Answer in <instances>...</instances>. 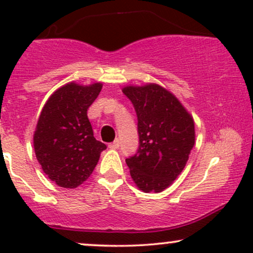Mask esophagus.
<instances>
[{
    "instance_id": "1",
    "label": "esophagus",
    "mask_w": 253,
    "mask_h": 253,
    "mask_svg": "<svg viewBox=\"0 0 253 253\" xmlns=\"http://www.w3.org/2000/svg\"><path fill=\"white\" fill-rule=\"evenodd\" d=\"M108 146H109V149L118 150L119 147H120V141H119V139H117V140H114V141H113V143H110Z\"/></svg>"
}]
</instances>
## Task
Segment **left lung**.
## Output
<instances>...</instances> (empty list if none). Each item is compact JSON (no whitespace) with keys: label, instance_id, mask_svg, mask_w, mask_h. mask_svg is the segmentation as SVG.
<instances>
[{"label":"left lung","instance_id":"1","mask_svg":"<svg viewBox=\"0 0 253 253\" xmlns=\"http://www.w3.org/2000/svg\"><path fill=\"white\" fill-rule=\"evenodd\" d=\"M138 119L139 146L126 158L130 176L145 193H161L182 172L195 143L189 113L171 92L157 84L126 86Z\"/></svg>","mask_w":253,"mask_h":253}]
</instances>
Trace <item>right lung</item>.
Segmentation results:
<instances>
[{"label":"right lung","instance_id":"right-lung-1","mask_svg":"<svg viewBox=\"0 0 253 253\" xmlns=\"http://www.w3.org/2000/svg\"><path fill=\"white\" fill-rule=\"evenodd\" d=\"M101 89V83H69L56 90L42 110L34 150L43 172L59 187L72 189L86 181L107 149L95 139L86 115Z\"/></svg>","mask_w":253,"mask_h":253}]
</instances>
